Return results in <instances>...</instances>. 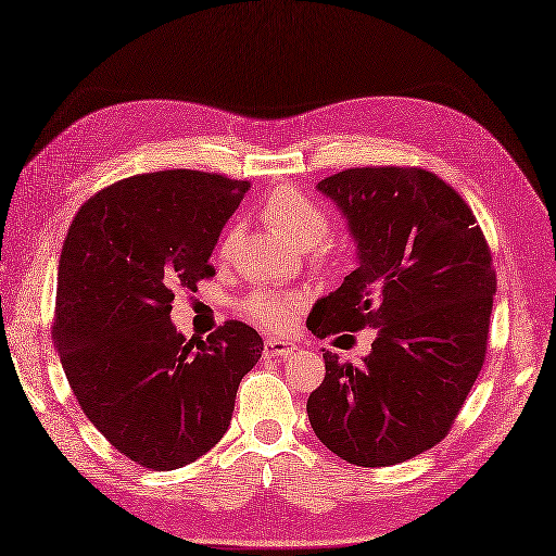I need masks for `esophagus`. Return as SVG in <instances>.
Masks as SVG:
<instances>
[{
  "label": "esophagus",
  "mask_w": 556,
  "mask_h": 556,
  "mask_svg": "<svg viewBox=\"0 0 556 556\" xmlns=\"http://www.w3.org/2000/svg\"><path fill=\"white\" fill-rule=\"evenodd\" d=\"M296 351V346L289 344V341H281V339H265V356L267 358H287L291 353Z\"/></svg>",
  "instance_id": "34e87169"
}]
</instances>
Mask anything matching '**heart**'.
<instances>
[{"label":"heart","instance_id":"obj_1","mask_svg":"<svg viewBox=\"0 0 556 556\" xmlns=\"http://www.w3.org/2000/svg\"><path fill=\"white\" fill-rule=\"evenodd\" d=\"M260 212H263V219L269 227L277 229L289 243L299 248L313 245L315 263H327L332 257V251H329L327 243H317L329 231V212L315 198L303 193L301 188L277 186L275 191H269ZM233 239L236 229H229L227 236H224L222 253L229 251ZM299 308L301 303L296 299L279 296V293H255V296L243 303L245 315L269 329L287 327L293 320V315L299 313Z\"/></svg>","mask_w":556,"mask_h":556}]
</instances>
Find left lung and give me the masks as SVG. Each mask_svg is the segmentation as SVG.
Returning a JSON list of instances; mask_svg holds the SVG:
<instances>
[{"instance_id": "1", "label": "left lung", "mask_w": 556, "mask_h": 556, "mask_svg": "<svg viewBox=\"0 0 556 556\" xmlns=\"http://www.w3.org/2000/svg\"><path fill=\"white\" fill-rule=\"evenodd\" d=\"M317 191L346 217L358 267L315 303L308 329L325 339L372 327L377 337L361 365L323 353L308 418L349 464H404L444 440L485 363L497 291L490 245L466 200L432 172L358 167Z\"/></svg>"}]
</instances>
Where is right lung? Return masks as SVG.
Segmentation results:
<instances>
[{
  "instance_id": "obj_1",
  "label": "right lung",
  "mask_w": 556,
  "mask_h": 556,
  "mask_svg": "<svg viewBox=\"0 0 556 556\" xmlns=\"http://www.w3.org/2000/svg\"><path fill=\"white\" fill-rule=\"evenodd\" d=\"M248 191L222 174H138L88 198L68 227L54 349L88 420L146 468L207 454L263 356V339L239 320L195 341L169 317L176 289L195 291L215 275L212 248Z\"/></svg>"
}]
</instances>
